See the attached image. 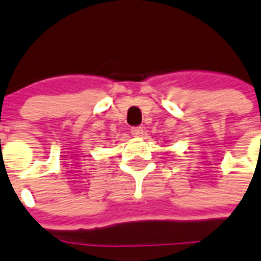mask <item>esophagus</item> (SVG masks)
<instances>
[{
	"label": "esophagus",
	"instance_id": "34e87169",
	"mask_svg": "<svg viewBox=\"0 0 261 261\" xmlns=\"http://www.w3.org/2000/svg\"><path fill=\"white\" fill-rule=\"evenodd\" d=\"M131 134L134 137H142L143 135V127H133L131 128Z\"/></svg>",
	"mask_w": 261,
	"mask_h": 261
}]
</instances>
